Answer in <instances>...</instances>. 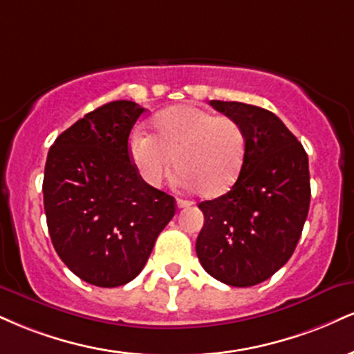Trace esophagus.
I'll list each match as a JSON object with an SVG mask.
<instances>
[{
	"mask_svg": "<svg viewBox=\"0 0 354 354\" xmlns=\"http://www.w3.org/2000/svg\"><path fill=\"white\" fill-rule=\"evenodd\" d=\"M191 201H185V199H178L176 201V206H178V209H183V207H189L191 206Z\"/></svg>",
	"mask_w": 354,
	"mask_h": 354,
	"instance_id": "obj_1",
	"label": "esophagus"
}]
</instances>
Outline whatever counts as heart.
I'll list each match as a JSON object with an SVG mask.
<instances>
[{
	"mask_svg": "<svg viewBox=\"0 0 354 354\" xmlns=\"http://www.w3.org/2000/svg\"><path fill=\"white\" fill-rule=\"evenodd\" d=\"M153 136L135 130L129 142L131 165L142 180L160 186L174 169L188 188L216 198L234 186L245 161V131L236 118L193 105H176L153 118Z\"/></svg>",
	"mask_w": 354,
	"mask_h": 354,
	"instance_id": "1",
	"label": "heart"
}]
</instances>
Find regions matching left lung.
Here are the masks:
<instances>
[{"label": "left lung", "instance_id": "8db88e82", "mask_svg": "<svg viewBox=\"0 0 354 354\" xmlns=\"http://www.w3.org/2000/svg\"><path fill=\"white\" fill-rule=\"evenodd\" d=\"M209 104L241 123L247 151L231 191L199 203L204 225L196 254L219 282L252 287L283 267L299 244L310 207L308 156L269 110L242 102Z\"/></svg>", "mask_w": 354, "mask_h": 354}]
</instances>
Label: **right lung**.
<instances>
[{
  "mask_svg": "<svg viewBox=\"0 0 354 354\" xmlns=\"http://www.w3.org/2000/svg\"><path fill=\"white\" fill-rule=\"evenodd\" d=\"M145 112L115 100L55 138L44 168V211L61 261L84 282L120 287L143 270L156 237L173 219V196L142 180L129 136Z\"/></svg>",
  "mask_w": 354,
  "mask_h": 354,
  "instance_id": "obj_1",
  "label": "right lung"
}]
</instances>
